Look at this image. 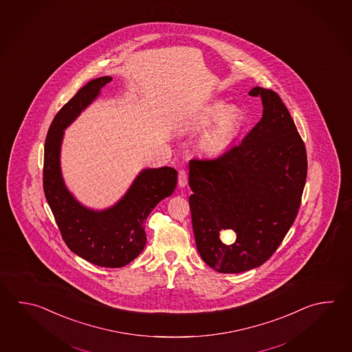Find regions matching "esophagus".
<instances>
[{
	"instance_id": "34e87169",
	"label": "esophagus",
	"mask_w": 352,
	"mask_h": 352,
	"mask_svg": "<svg viewBox=\"0 0 352 352\" xmlns=\"http://www.w3.org/2000/svg\"><path fill=\"white\" fill-rule=\"evenodd\" d=\"M178 184L180 188H184L188 184V173L186 170H180L178 175Z\"/></svg>"
}]
</instances>
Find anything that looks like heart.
I'll list each match as a JSON object with an SVG mask.
<instances>
[{"mask_svg": "<svg viewBox=\"0 0 352 352\" xmlns=\"http://www.w3.org/2000/svg\"><path fill=\"white\" fill-rule=\"evenodd\" d=\"M200 140V148L206 153H220L232 144L241 124V112L235 106H226L223 100H215L192 120V128L203 131L211 126Z\"/></svg>", "mask_w": 352, "mask_h": 352, "instance_id": "obj_1", "label": "heart"}]
</instances>
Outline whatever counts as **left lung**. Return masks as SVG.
Masks as SVG:
<instances>
[{
	"mask_svg": "<svg viewBox=\"0 0 352 352\" xmlns=\"http://www.w3.org/2000/svg\"><path fill=\"white\" fill-rule=\"evenodd\" d=\"M263 117L241 143L212 160L189 162L192 230L201 259L217 272L238 274L264 264L298 215L305 186L304 142L278 93L249 92ZM232 230L237 238H219Z\"/></svg>",
	"mask_w": 352,
	"mask_h": 352,
	"instance_id": "left-lung-1",
	"label": "left lung"
}]
</instances>
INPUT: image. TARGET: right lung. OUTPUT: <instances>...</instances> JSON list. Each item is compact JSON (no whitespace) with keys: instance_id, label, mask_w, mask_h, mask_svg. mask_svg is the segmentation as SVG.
Listing matches in <instances>:
<instances>
[{"instance_id":"1","label":"right lung","mask_w":352,"mask_h":352,"mask_svg":"<svg viewBox=\"0 0 352 352\" xmlns=\"http://www.w3.org/2000/svg\"><path fill=\"white\" fill-rule=\"evenodd\" d=\"M111 80L104 76L88 82L56 114L45 143L43 190L62 238L76 255L102 267H122L143 252L146 218L160 200L172 195L178 173L170 166L143 169L126 194L103 210L87 208L68 190L60 170L65 129Z\"/></svg>"}]
</instances>
